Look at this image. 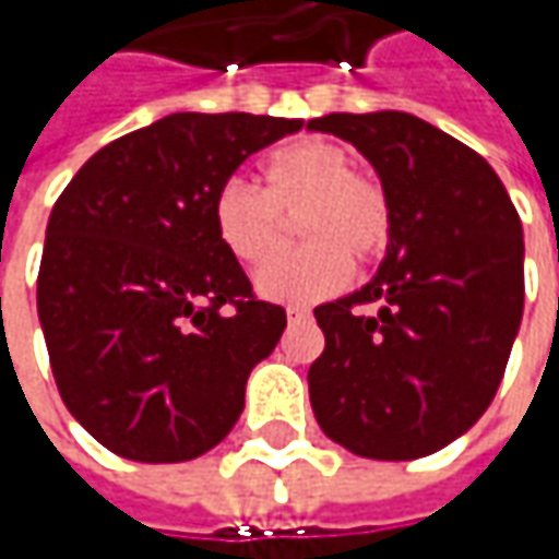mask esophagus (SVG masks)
<instances>
[{
    "mask_svg": "<svg viewBox=\"0 0 559 559\" xmlns=\"http://www.w3.org/2000/svg\"><path fill=\"white\" fill-rule=\"evenodd\" d=\"M286 317H289V323H305V320H311V311H308V308L292 305V308H286Z\"/></svg>",
    "mask_w": 559,
    "mask_h": 559,
    "instance_id": "34e87169",
    "label": "esophagus"
}]
</instances>
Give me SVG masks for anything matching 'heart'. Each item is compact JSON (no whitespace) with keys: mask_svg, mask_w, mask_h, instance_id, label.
<instances>
[{"mask_svg":"<svg viewBox=\"0 0 559 559\" xmlns=\"http://www.w3.org/2000/svg\"><path fill=\"white\" fill-rule=\"evenodd\" d=\"M309 246L286 259L269 260L285 245V221ZM211 226L226 254L258 273V292L280 305L330 298L352 280V258L370 261L389 242L392 207L373 177L352 170L335 142L295 140L261 162V192L229 180L211 202Z\"/></svg>","mask_w":559,"mask_h":559,"instance_id":"1","label":"heart"}]
</instances>
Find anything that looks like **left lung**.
<instances>
[{
    "label": "left lung",
    "instance_id": "1",
    "mask_svg": "<svg viewBox=\"0 0 559 559\" xmlns=\"http://www.w3.org/2000/svg\"><path fill=\"white\" fill-rule=\"evenodd\" d=\"M308 130L352 142L392 207L373 280L313 311L326 335L308 370L313 417L357 457L436 454L488 411L520 333V214L483 155L414 115H326Z\"/></svg>",
    "mask_w": 559,
    "mask_h": 559
}]
</instances>
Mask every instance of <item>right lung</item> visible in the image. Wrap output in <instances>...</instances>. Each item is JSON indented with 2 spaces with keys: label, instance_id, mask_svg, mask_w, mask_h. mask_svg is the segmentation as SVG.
<instances>
[{
  "label": "right lung",
  "instance_id": "obj_1",
  "mask_svg": "<svg viewBox=\"0 0 559 559\" xmlns=\"http://www.w3.org/2000/svg\"><path fill=\"white\" fill-rule=\"evenodd\" d=\"M305 120L180 111L98 148L55 202L36 311L74 419L127 461L183 463L229 436L286 330L211 226L248 155Z\"/></svg>",
  "mask_w": 559,
  "mask_h": 559
}]
</instances>
